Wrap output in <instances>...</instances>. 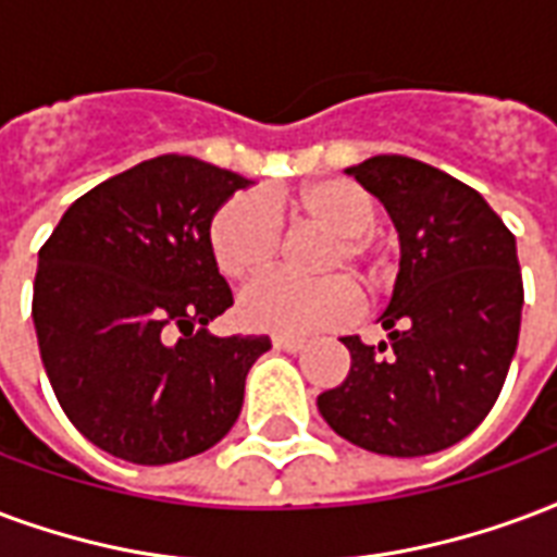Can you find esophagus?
<instances>
[{
    "label": "esophagus",
    "mask_w": 557,
    "mask_h": 557,
    "mask_svg": "<svg viewBox=\"0 0 557 557\" xmlns=\"http://www.w3.org/2000/svg\"><path fill=\"white\" fill-rule=\"evenodd\" d=\"M271 342H274V348H280V351L298 354L307 348V339H304V336H289V333H277Z\"/></svg>",
    "instance_id": "1"
}]
</instances>
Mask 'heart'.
Wrapping results in <instances>:
<instances>
[{
	"mask_svg": "<svg viewBox=\"0 0 557 557\" xmlns=\"http://www.w3.org/2000/svg\"><path fill=\"white\" fill-rule=\"evenodd\" d=\"M278 212H292L304 224L331 233L319 271H351L362 289L377 295L389 286L393 265L374 245L377 206L351 180H321L292 197L271 200ZM283 226L259 195L230 197L209 224V247L218 271L230 280L257 277L274 265ZM360 307L357 289L345 277L295 280L268 274L250 283L238 298V315L247 327L268 333H307L351 319Z\"/></svg>",
	"mask_w": 557,
	"mask_h": 557,
	"instance_id": "obj_1",
	"label": "heart"
}]
</instances>
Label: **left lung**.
<instances>
[{
  "instance_id": "obj_1",
  "label": "left lung",
  "mask_w": 557,
  "mask_h": 557,
  "mask_svg": "<svg viewBox=\"0 0 557 557\" xmlns=\"http://www.w3.org/2000/svg\"><path fill=\"white\" fill-rule=\"evenodd\" d=\"M393 218L401 268L377 348L345 336L351 372L319 395L324 422L377 455L455 446L493 410L517 351V238L475 188L407 156L348 168Z\"/></svg>"
}]
</instances>
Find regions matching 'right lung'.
<instances>
[{
  "mask_svg": "<svg viewBox=\"0 0 557 557\" xmlns=\"http://www.w3.org/2000/svg\"><path fill=\"white\" fill-rule=\"evenodd\" d=\"M247 185L191 156H156L82 195L40 247V360L61 410L102 451L162 467L236 425L271 339L206 333L233 307L209 224Z\"/></svg>",
  "mask_w": 557,
  "mask_h": 557,
  "instance_id": "1",
  "label": "right lung"
}]
</instances>
